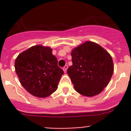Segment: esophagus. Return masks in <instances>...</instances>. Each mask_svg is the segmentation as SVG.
Wrapping results in <instances>:
<instances>
[{"instance_id": "1", "label": "esophagus", "mask_w": 131, "mask_h": 131, "mask_svg": "<svg viewBox=\"0 0 131 131\" xmlns=\"http://www.w3.org/2000/svg\"><path fill=\"white\" fill-rule=\"evenodd\" d=\"M67 68H68V66H67V65H65L64 67H63V71H64L65 73H66V72H67Z\"/></svg>"}]
</instances>
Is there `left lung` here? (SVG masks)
I'll list each match as a JSON object with an SVG mask.
<instances>
[{
  "instance_id": "obj_1",
  "label": "left lung",
  "mask_w": 131,
  "mask_h": 131,
  "mask_svg": "<svg viewBox=\"0 0 131 131\" xmlns=\"http://www.w3.org/2000/svg\"><path fill=\"white\" fill-rule=\"evenodd\" d=\"M73 64L67 70L75 91L91 97L101 93L113 72L112 56L101 46L87 41L72 51Z\"/></svg>"
}]
</instances>
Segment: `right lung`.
Masks as SVG:
<instances>
[{"label":"right lung","mask_w":131,"mask_h":131,"mask_svg":"<svg viewBox=\"0 0 131 131\" xmlns=\"http://www.w3.org/2000/svg\"><path fill=\"white\" fill-rule=\"evenodd\" d=\"M14 67L22 86L39 97H47L55 92L64 74L58 66L52 49L41 45L32 46L19 54Z\"/></svg>","instance_id":"add662e5"}]
</instances>
